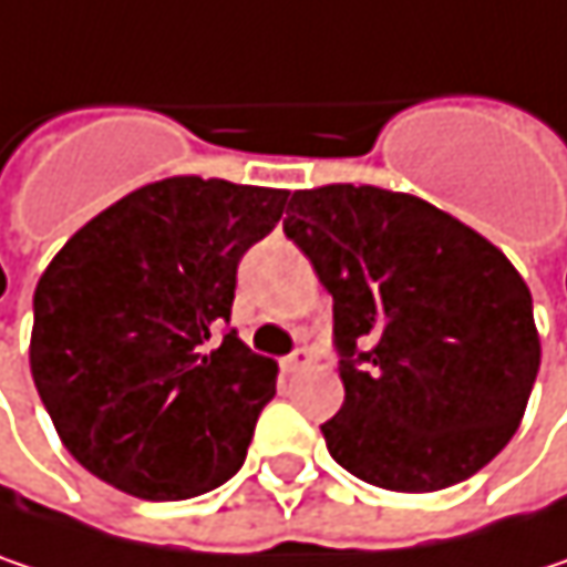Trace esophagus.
<instances>
[{"mask_svg": "<svg viewBox=\"0 0 567 567\" xmlns=\"http://www.w3.org/2000/svg\"><path fill=\"white\" fill-rule=\"evenodd\" d=\"M312 364V351L309 348H297V351H290L284 361H280V368L287 371V374H297V371H303Z\"/></svg>", "mask_w": 567, "mask_h": 567, "instance_id": "esophagus-1", "label": "esophagus"}]
</instances>
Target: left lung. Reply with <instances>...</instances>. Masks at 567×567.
<instances>
[{
    "label": "left lung",
    "instance_id": "1",
    "mask_svg": "<svg viewBox=\"0 0 567 567\" xmlns=\"http://www.w3.org/2000/svg\"><path fill=\"white\" fill-rule=\"evenodd\" d=\"M284 231L332 293L344 403L322 425L329 455L400 494L477 474L539 374L519 270L455 216L381 186L297 189Z\"/></svg>",
    "mask_w": 567,
    "mask_h": 567
}]
</instances>
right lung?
<instances>
[{
	"instance_id": "right-lung-1",
	"label": "right lung",
	"mask_w": 567,
	"mask_h": 567,
	"mask_svg": "<svg viewBox=\"0 0 567 567\" xmlns=\"http://www.w3.org/2000/svg\"><path fill=\"white\" fill-rule=\"evenodd\" d=\"M287 196L203 177L147 183L48 264L31 378L90 474L142 501H189L245 465L277 361L228 329L235 270Z\"/></svg>"
}]
</instances>
